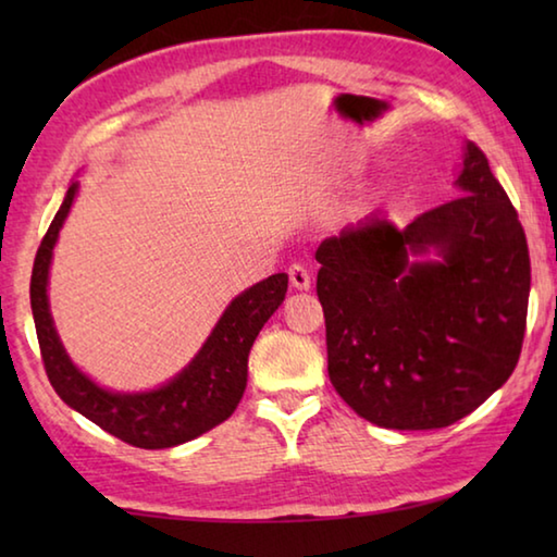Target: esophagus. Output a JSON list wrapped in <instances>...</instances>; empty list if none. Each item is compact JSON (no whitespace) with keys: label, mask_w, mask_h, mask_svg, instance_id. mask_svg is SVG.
<instances>
[{"label":"esophagus","mask_w":557,"mask_h":557,"mask_svg":"<svg viewBox=\"0 0 557 557\" xmlns=\"http://www.w3.org/2000/svg\"><path fill=\"white\" fill-rule=\"evenodd\" d=\"M289 282L295 289H309L312 287V275H309V270L305 265L297 262V265L289 268Z\"/></svg>","instance_id":"obj_1"}]
</instances>
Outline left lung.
<instances>
[{
    "instance_id": "1",
    "label": "left lung",
    "mask_w": 557,
    "mask_h": 557,
    "mask_svg": "<svg viewBox=\"0 0 557 557\" xmlns=\"http://www.w3.org/2000/svg\"><path fill=\"white\" fill-rule=\"evenodd\" d=\"M455 186L459 196L403 231L373 213L317 250L329 379L379 428L451 425L502 388L521 356L523 225L474 143Z\"/></svg>"
}]
</instances>
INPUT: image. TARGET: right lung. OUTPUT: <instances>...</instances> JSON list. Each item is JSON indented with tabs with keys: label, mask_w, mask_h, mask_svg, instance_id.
I'll list each match as a JSON object with an SVG mask.
<instances>
[{
	"label": "right lung",
	"mask_w": 557,
	"mask_h": 557,
	"mask_svg": "<svg viewBox=\"0 0 557 557\" xmlns=\"http://www.w3.org/2000/svg\"><path fill=\"white\" fill-rule=\"evenodd\" d=\"M75 194H78V182H73L65 191L61 209L53 215L36 252L32 272V312L46 375L69 408L86 414L90 422L127 445L143 449L184 445L221 425L238 408L248 385V354L252 342L285 299L287 275L277 272L240 292L225 307L201 351L172 381L143 393L108 391L88 379L65 354L49 307L53 248L69 219Z\"/></svg>",
	"instance_id": "right-lung-1"
}]
</instances>
